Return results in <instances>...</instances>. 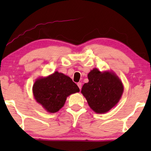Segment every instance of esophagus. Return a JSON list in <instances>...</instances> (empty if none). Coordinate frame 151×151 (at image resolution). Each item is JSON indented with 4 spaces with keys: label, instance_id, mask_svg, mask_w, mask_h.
<instances>
[{
    "label": "esophagus",
    "instance_id": "1",
    "mask_svg": "<svg viewBox=\"0 0 151 151\" xmlns=\"http://www.w3.org/2000/svg\"><path fill=\"white\" fill-rule=\"evenodd\" d=\"M77 84H78V87H79V88H80V90H81V88H82V83H81V82H78Z\"/></svg>",
    "mask_w": 151,
    "mask_h": 151
}]
</instances>
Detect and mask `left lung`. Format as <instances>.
Here are the masks:
<instances>
[{"label":"left lung","instance_id":"left-lung-1","mask_svg":"<svg viewBox=\"0 0 151 151\" xmlns=\"http://www.w3.org/2000/svg\"><path fill=\"white\" fill-rule=\"evenodd\" d=\"M88 82L84 84L81 93L93 111L105 113L118 103L124 86L115 73L101 72L95 68L88 73Z\"/></svg>","mask_w":151,"mask_h":151}]
</instances>
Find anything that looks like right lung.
Returning a JSON list of instances; mask_svg holds the SVG:
<instances>
[{
  "label": "right lung",
  "mask_w": 151,
  "mask_h": 151,
  "mask_svg": "<svg viewBox=\"0 0 151 151\" xmlns=\"http://www.w3.org/2000/svg\"><path fill=\"white\" fill-rule=\"evenodd\" d=\"M79 91L71 78L58 71L47 77L39 78L33 86L35 100L51 113L58 112L64 106L68 96Z\"/></svg>",
  "instance_id": "obj_1"
}]
</instances>
